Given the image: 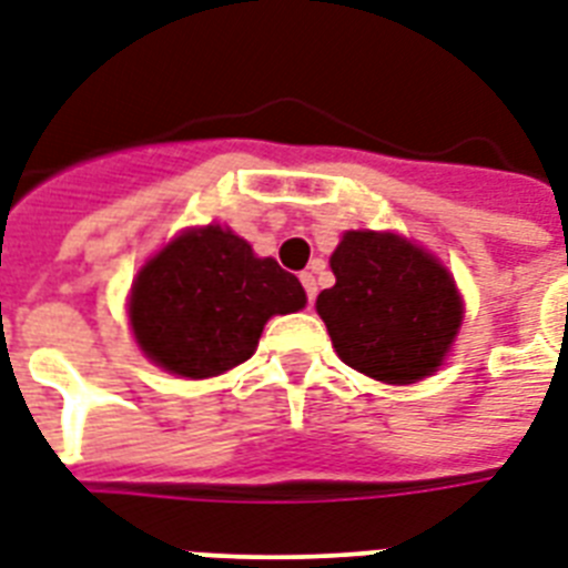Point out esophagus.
<instances>
[{"label":"esophagus","mask_w":568,"mask_h":568,"mask_svg":"<svg viewBox=\"0 0 568 568\" xmlns=\"http://www.w3.org/2000/svg\"><path fill=\"white\" fill-rule=\"evenodd\" d=\"M301 283H303V288H306V297H310V303L315 301V292H318V288H315V276L301 274Z\"/></svg>","instance_id":"obj_1"}]
</instances>
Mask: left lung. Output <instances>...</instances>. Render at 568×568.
<instances>
[{
    "label": "left lung",
    "mask_w": 568,
    "mask_h": 568,
    "mask_svg": "<svg viewBox=\"0 0 568 568\" xmlns=\"http://www.w3.org/2000/svg\"><path fill=\"white\" fill-rule=\"evenodd\" d=\"M336 285L315 310L342 363L406 386L430 377L463 324V297L439 258L395 232L351 230L329 256Z\"/></svg>",
    "instance_id": "8db88e82"
}]
</instances>
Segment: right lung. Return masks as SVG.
I'll return each mask as SVG.
<instances>
[{
	"label": "right lung",
	"instance_id": "right-lung-1",
	"mask_svg": "<svg viewBox=\"0 0 568 568\" xmlns=\"http://www.w3.org/2000/svg\"><path fill=\"white\" fill-rule=\"evenodd\" d=\"M303 306L297 276L212 223L176 235L138 271L129 321L146 359L205 379L250 359L267 318Z\"/></svg>",
	"mask_w": 568,
	"mask_h": 568
}]
</instances>
